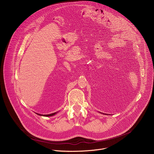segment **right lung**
Masks as SVG:
<instances>
[{
    "label": "right lung",
    "mask_w": 154,
    "mask_h": 154,
    "mask_svg": "<svg viewBox=\"0 0 154 154\" xmlns=\"http://www.w3.org/2000/svg\"><path fill=\"white\" fill-rule=\"evenodd\" d=\"M56 112H54V113H52V114H46V115H42V114H38L40 116H45V117H49V116H54Z\"/></svg>",
    "instance_id": "obj_1"
}]
</instances>
